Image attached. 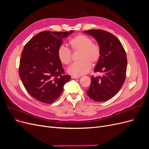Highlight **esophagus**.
Listing matches in <instances>:
<instances>
[{"label":"esophagus","mask_w":149,"mask_h":149,"mask_svg":"<svg viewBox=\"0 0 149 149\" xmlns=\"http://www.w3.org/2000/svg\"><path fill=\"white\" fill-rule=\"evenodd\" d=\"M80 78V76H71L72 79H78Z\"/></svg>","instance_id":"obj_1"}]
</instances>
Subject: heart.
<instances>
[{
	"label": "heart",
	"mask_w": 149,
	"mask_h": 149,
	"mask_svg": "<svg viewBox=\"0 0 149 149\" xmlns=\"http://www.w3.org/2000/svg\"><path fill=\"white\" fill-rule=\"evenodd\" d=\"M69 44L74 51H80L78 62L72 64L68 72L73 76H79L87 73L91 68V64L95 65L100 61L101 56L100 46L93 42L91 37L85 35H78L72 38ZM57 55L59 60L65 65L71 61L70 49L61 45L58 49Z\"/></svg>",
	"instance_id": "heart-1"
}]
</instances>
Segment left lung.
I'll use <instances>...</instances> for the list:
<instances>
[{"instance_id":"1","label":"left lung","mask_w":149,"mask_h":149,"mask_svg":"<svg viewBox=\"0 0 149 149\" xmlns=\"http://www.w3.org/2000/svg\"><path fill=\"white\" fill-rule=\"evenodd\" d=\"M84 33L92 35L100 46L101 58L94 71L103 73L102 76H91L86 93L94 101H106L120 91L125 81L127 65L125 52L119 39L107 31L89 30Z\"/></svg>"}]
</instances>
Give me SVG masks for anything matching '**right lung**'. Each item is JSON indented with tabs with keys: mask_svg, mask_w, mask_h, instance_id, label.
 I'll return each mask as SVG.
<instances>
[{
	"mask_svg": "<svg viewBox=\"0 0 149 149\" xmlns=\"http://www.w3.org/2000/svg\"><path fill=\"white\" fill-rule=\"evenodd\" d=\"M43 31L31 38L21 54L19 76L27 92L46 104L55 101L71 76L64 74L57 51L62 39L73 32Z\"/></svg>",
	"mask_w": 149,
	"mask_h": 149,
	"instance_id": "add662e5",
	"label": "right lung"
}]
</instances>
